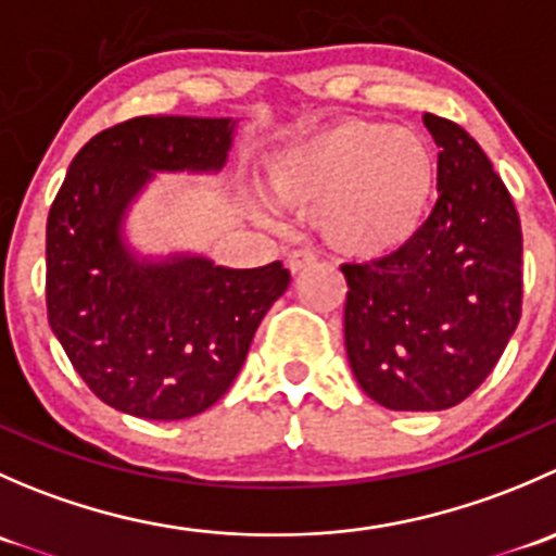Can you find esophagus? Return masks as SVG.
Returning <instances> with one entry per match:
<instances>
[{
  "label": "esophagus",
  "mask_w": 556,
  "mask_h": 556,
  "mask_svg": "<svg viewBox=\"0 0 556 556\" xmlns=\"http://www.w3.org/2000/svg\"><path fill=\"white\" fill-rule=\"evenodd\" d=\"M314 263H317V257H314V252L309 250H293L288 255V268L290 274H301L306 271V268H312Z\"/></svg>",
  "instance_id": "34e87169"
}]
</instances>
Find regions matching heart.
Instances as JSON below:
<instances>
[{
  "label": "heart",
  "mask_w": 556,
  "mask_h": 556,
  "mask_svg": "<svg viewBox=\"0 0 556 556\" xmlns=\"http://www.w3.org/2000/svg\"><path fill=\"white\" fill-rule=\"evenodd\" d=\"M439 177V155L422 134L363 117L304 134L263 166L268 199L314 215L319 239L357 261L392 255L422 231ZM255 210L277 223L271 204L255 201Z\"/></svg>",
  "instance_id": "1"
}]
</instances>
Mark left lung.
Wrapping results in <instances>:
<instances>
[{"mask_svg":"<svg viewBox=\"0 0 556 556\" xmlns=\"http://www.w3.org/2000/svg\"><path fill=\"white\" fill-rule=\"evenodd\" d=\"M439 153V201L406 247L344 263V344L368 397L392 412L457 406L495 368L521 314V226L473 137L422 117Z\"/></svg>","mask_w":556,"mask_h":556,"instance_id":"left-lung-1","label":"left lung"}]
</instances>
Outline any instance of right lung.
Listing matches in <instances>:
<instances>
[{
  "instance_id": "add662e5",
  "label": "right lung",
  "mask_w": 556,
  "mask_h": 556,
  "mask_svg": "<svg viewBox=\"0 0 556 556\" xmlns=\"http://www.w3.org/2000/svg\"><path fill=\"white\" fill-rule=\"evenodd\" d=\"M239 121L142 115L97 134L48 215V319L83 382L139 419H188L226 395L288 290L279 261L217 266L137 250L126 220L155 174H220Z\"/></svg>"
}]
</instances>
